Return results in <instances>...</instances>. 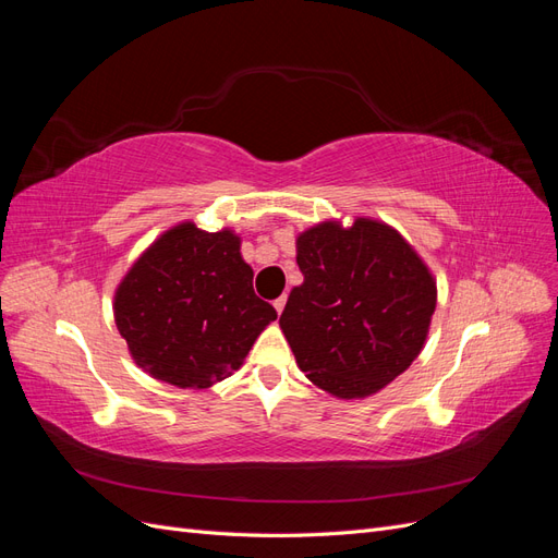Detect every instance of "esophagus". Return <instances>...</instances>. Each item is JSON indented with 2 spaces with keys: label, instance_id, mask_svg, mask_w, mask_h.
Instances as JSON below:
<instances>
[{
  "label": "esophagus",
  "instance_id": "34e87169",
  "mask_svg": "<svg viewBox=\"0 0 558 558\" xmlns=\"http://www.w3.org/2000/svg\"><path fill=\"white\" fill-rule=\"evenodd\" d=\"M283 307H286V295H281V298H277L275 300V310L281 314L283 312Z\"/></svg>",
  "mask_w": 558,
  "mask_h": 558
}]
</instances>
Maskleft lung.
<instances>
[{
  "label": "left lung",
  "mask_w": 558,
  "mask_h": 558,
  "mask_svg": "<svg viewBox=\"0 0 558 558\" xmlns=\"http://www.w3.org/2000/svg\"><path fill=\"white\" fill-rule=\"evenodd\" d=\"M305 281L291 291L279 326L318 388L365 398L412 365L435 312V281L416 251L384 223L328 221L298 238Z\"/></svg>",
  "instance_id": "left-lung-1"
}]
</instances>
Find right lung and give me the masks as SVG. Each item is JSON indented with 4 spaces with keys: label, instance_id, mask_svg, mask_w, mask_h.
I'll list each match as a JSON object with an SVG mask.
<instances>
[{
    "label": "right lung",
    "instance_id": "obj_1",
    "mask_svg": "<svg viewBox=\"0 0 558 558\" xmlns=\"http://www.w3.org/2000/svg\"><path fill=\"white\" fill-rule=\"evenodd\" d=\"M116 326L134 363L179 388L238 369L277 310L253 293V269L230 230H167L116 291Z\"/></svg>",
    "mask_w": 558,
    "mask_h": 558
}]
</instances>
